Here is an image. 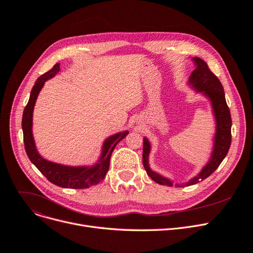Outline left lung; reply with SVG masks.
Listing matches in <instances>:
<instances>
[{"label": "left lung", "mask_w": 253, "mask_h": 253, "mask_svg": "<svg viewBox=\"0 0 253 253\" xmlns=\"http://www.w3.org/2000/svg\"><path fill=\"white\" fill-rule=\"evenodd\" d=\"M194 61L197 68L194 70L190 77V84L199 92H202L211 100L212 108L216 120V133L214 137V148L212 152L210 161L202 169V171L196 177L191 179L185 184H176L178 187H184V185L196 184L199 181H202L211 175L220 165L224 157L227 156L231 141V127H232V118L230 109L225 101L223 87L218 80V78L210 71L207 63L199 57H195ZM151 150L150 142L147 138H143V152H142V163L148 175L157 183L168 185L172 187V183L169 179L159 175L156 172L152 171L149 166V154Z\"/></svg>", "instance_id": "1"}]
</instances>
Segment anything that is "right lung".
<instances>
[{
  "mask_svg": "<svg viewBox=\"0 0 253 253\" xmlns=\"http://www.w3.org/2000/svg\"><path fill=\"white\" fill-rule=\"evenodd\" d=\"M60 63H56L53 68L39 77L36 81L28 104L25 105L22 115V131L24 149L31 162L40 170V172L53 184L61 188L70 189H86L100 182L110 168L111 156L118 144L127 134L128 131L119 132V133L109 137L103 143L102 153L99 161L92 167H71L56 163H52L45 160L39 155L33 137L32 125H33V111L39 95L40 90L42 89L45 81L54 77L59 72Z\"/></svg>",
  "mask_w": 253,
  "mask_h": 253,
  "instance_id": "1",
  "label": "right lung"
}]
</instances>
